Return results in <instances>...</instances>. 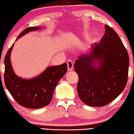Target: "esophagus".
<instances>
[{
	"label": "esophagus",
	"mask_w": 134,
	"mask_h": 134,
	"mask_svg": "<svg viewBox=\"0 0 134 134\" xmlns=\"http://www.w3.org/2000/svg\"><path fill=\"white\" fill-rule=\"evenodd\" d=\"M67 65H68V69L69 71H71V70L73 69L74 64H73L72 61L71 60H68L67 61Z\"/></svg>",
	"instance_id": "obj_1"
}]
</instances>
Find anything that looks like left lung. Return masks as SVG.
Listing matches in <instances>:
<instances>
[{
  "mask_svg": "<svg viewBox=\"0 0 134 134\" xmlns=\"http://www.w3.org/2000/svg\"><path fill=\"white\" fill-rule=\"evenodd\" d=\"M105 29L99 43H94L91 52L79 56L74 64L79 75L78 94L84 104L91 107L105 106L112 102L123 92L127 81V51L113 28L105 24Z\"/></svg>",
  "mask_w": 134,
  "mask_h": 134,
  "instance_id": "left-lung-1",
  "label": "left lung"
}]
</instances>
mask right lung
I'll return each instance as SVG.
<instances>
[{
    "instance_id": "right-lung-1",
    "label": "right lung",
    "mask_w": 134,
    "mask_h": 134,
    "mask_svg": "<svg viewBox=\"0 0 134 134\" xmlns=\"http://www.w3.org/2000/svg\"><path fill=\"white\" fill-rule=\"evenodd\" d=\"M41 27H29L20 34L17 39L27 33L40 29ZM14 44L4 59V80L6 87L18 104L24 107L38 109L50 104L57 83L67 71V65L49 66L38 77L26 80L15 75L12 69L10 55Z\"/></svg>"
}]
</instances>
